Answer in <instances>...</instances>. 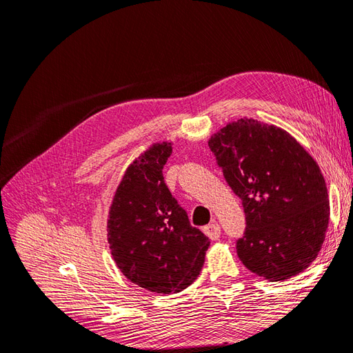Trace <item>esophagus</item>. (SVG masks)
I'll use <instances>...</instances> for the list:
<instances>
[{
	"label": "esophagus",
	"mask_w": 353,
	"mask_h": 353,
	"mask_svg": "<svg viewBox=\"0 0 353 353\" xmlns=\"http://www.w3.org/2000/svg\"><path fill=\"white\" fill-rule=\"evenodd\" d=\"M203 232H205L209 239L218 240L219 236H221V227L218 225L216 222H213V223H209V225L203 228Z\"/></svg>",
	"instance_id": "34e87169"
}]
</instances>
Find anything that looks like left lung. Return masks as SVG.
Wrapping results in <instances>:
<instances>
[{
    "instance_id": "left-lung-1",
    "label": "left lung",
    "mask_w": 353,
    "mask_h": 353,
    "mask_svg": "<svg viewBox=\"0 0 353 353\" xmlns=\"http://www.w3.org/2000/svg\"><path fill=\"white\" fill-rule=\"evenodd\" d=\"M209 147L241 200L245 230L236 248L243 265L270 281L306 270L321 250L330 218L315 160L281 128L254 119L228 123Z\"/></svg>"
}]
</instances>
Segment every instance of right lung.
Masks as SVG:
<instances>
[{
	"label": "right lung",
	"mask_w": 353,
	"mask_h": 353,
	"mask_svg": "<svg viewBox=\"0 0 353 353\" xmlns=\"http://www.w3.org/2000/svg\"><path fill=\"white\" fill-rule=\"evenodd\" d=\"M170 143L154 144L135 159L117 187L108 239L117 268L152 293H175L199 276L209 239L191 227L163 181Z\"/></svg>",
	"instance_id": "obj_1"
}]
</instances>
